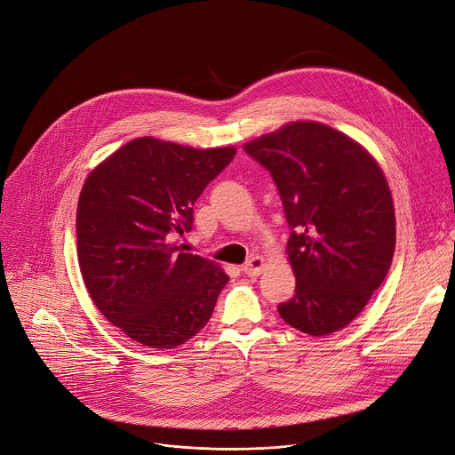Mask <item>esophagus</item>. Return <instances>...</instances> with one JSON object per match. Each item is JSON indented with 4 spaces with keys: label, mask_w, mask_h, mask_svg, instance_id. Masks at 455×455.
Segmentation results:
<instances>
[{
    "label": "esophagus",
    "mask_w": 455,
    "mask_h": 455,
    "mask_svg": "<svg viewBox=\"0 0 455 455\" xmlns=\"http://www.w3.org/2000/svg\"><path fill=\"white\" fill-rule=\"evenodd\" d=\"M264 266H266V260L262 257H251L244 266H243V273L248 274V275H260L264 271Z\"/></svg>",
    "instance_id": "1"
}]
</instances>
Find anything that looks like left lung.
<instances>
[{"instance_id":"1","label":"left lung","mask_w":455,"mask_h":455,"mask_svg":"<svg viewBox=\"0 0 455 455\" xmlns=\"http://www.w3.org/2000/svg\"><path fill=\"white\" fill-rule=\"evenodd\" d=\"M277 186L288 227L295 295L281 318L309 336L347 327L390 269L395 214L376 160L348 135L293 121L244 144Z\"/></svg>"}]
</instances>
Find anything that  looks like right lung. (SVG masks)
Returning a JSON list of instances; mask_svg holds the SVG:
<instances>
[{
  "instance_id": "obj_1",
  "label": "right lung",
  "mask_w": 455,
  "mask_h": 455,
  "mask_svg": "<svg viewBox=\"0 0 455 455\" xmlns=\"http://www.w3.org/2000/svg\"><path fill=\"white\" fill-rule=\"evenodd\" d=\"M235 148L193 149L140 137L101 162L77 204V257L100 313L133 341L176 348L209 322L228 283L221 267L186 253L174 235Z\"/></svg>"
}]
</instances>
